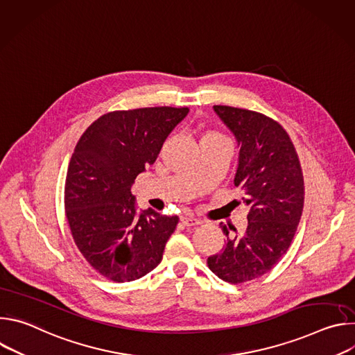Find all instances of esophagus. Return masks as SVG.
I'll list each match as a JSON object with an SVG mask.
<instances>
[{"label": "esophagus", "instance_id": "esophagus-1", "mask_svg": "<svg viewBox=\"0 0 355 355\" xmlns=\"http://www.w3.org/2000/svg\"><path fill=\"white\" fill-rule=\"evenodd\" d=\"M181 222H182L184 226H198V225L202 223L199 219H196L193 216H182Z\"/></svg>", "mask_w": 355, "mask_h": 355}]
</instances>
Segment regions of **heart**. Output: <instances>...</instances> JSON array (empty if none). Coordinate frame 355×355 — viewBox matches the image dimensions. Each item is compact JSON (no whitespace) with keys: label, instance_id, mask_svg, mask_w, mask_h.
I'll return each instance as SVG.
<instances>
[{"label":"heart","instance_id":"b5f03b06","mask_svg":"<svg viewBox=\"0 0 355 355\" xmlns=\"http://www.w3.org/2000/svg\"><path fill=\"white\" fill-rule=\"evenodd\" d=\"M204 136H219V135H216V133H207V135H204Z\"/></svg>","mask_w":355,"mask_h":355}]
</instances>
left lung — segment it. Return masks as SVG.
Masks as SVG:
<instances>
[{"label": "left lung", "mask_w": 355, "mask_h": 355, "mask_svg": "<svg viewBox=\"0 0 355 355\" xmlns=\"http://www.w3.org/2000/svg\"><path fill=\"white\" fill-rule=\"evenodd\" d=\"M214 110L240 146L234 185L250 211L241 236L229 237L222 226L226 243L208 257V267L220 279L241 284L271 271L288 251L302 216L305 185L295 146L277 121L226 105Z\"/></svg>", "instance_id": "1"}]
</instances>
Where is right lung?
Listing matches in <instances>:
<instances>
[{
  "mask_svg": "<svg viewBox=\"0 0 355 355\" xmlns=\"http://www.w3.org/2000/svg\"><path fill=\"white\" fill-rule=\"evenodd\" d=\"M189 110L156 107L114 111L92 122L71 156L64 208L76 245L88 264L114 282L155 270L178 216L136 214L132 185L151 166Z\"/></svg>",
  "mask_w": 355,
  "mask_h": 355,
  "instance_id": "obj_1",
  "label": "right lung"
}]
</instances>
